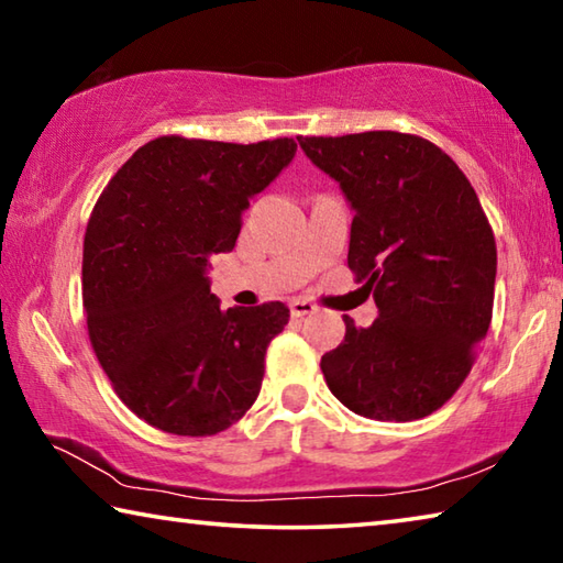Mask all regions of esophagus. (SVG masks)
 <instances>
[{"label":"esophagus","mask_w":563,"mask_h":563,"mask_svg":"<svg viewBox=\"0 0 563 563\" xmlns=\"http://www.w3.org/2000/svg\"><path fill=\"white\" fill-rule=\"evenodd\" d=\"M310 312H316V305H312L310 300H290L292 318H305V316H310Z\"/></svg>","instance_id":"esophagus-1"}]
</instances>
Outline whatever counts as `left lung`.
<instances>
[{
	"label": "left lung",
	"mask_w": 563,
	"mask_h": 563,
	"mask_svg": "<svg viewBox=\"0 0 563 563\" xmlns=\"http://www.w3.org/2000/svg\"><path fill=\"white\" fill-rule=\"evenodd\" d=\"M355 211L347 265L379 310L320 360L330 393L360 417L412 422L440 409L492 322L497 243L479 198L440 146L399 131L300 136Z\"/></svg>",
	"instance_id": "left-lung-1"
}]
</instances>
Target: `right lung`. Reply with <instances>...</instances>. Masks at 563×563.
<instances>
[{
    "label": "right lung",
    "mask_w": 563,
    "mask_h": 563,
    "mask_svg": "<svg viewBox=\"0 0 563 563\" xmlns=\"http://www.w3.org/2000/svg\"><path fill=\"white\" fill-rule=\"evenodd\" d=\"M298 144L161 136L103 188L84 235L91 347L133 415L180 437L218 434L261 393L283 302L221 310L208 265L233 251L243 211Z\"/></svg>",
    "instance_id": "obj_1"
}]
</instances>
